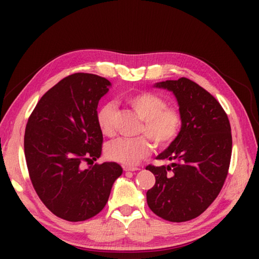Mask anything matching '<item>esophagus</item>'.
Here are the masks:
<instances>
[{"mask_svg": "<svg viewBox=\"0 0 259 259\" xmlns=\"http://www.w3.org/2000/svg\"><path fill=\"white\" fill-rule=\"evenodd\" d=\"M123 170L125 172L126 171H137V170H140V168H136V166H135V168H134V166H124Z\"/></svg>", "mask_w": 259, "mask_h": 259, "instance_id": "obj_1", "label": "esophagus"}]
</instances>
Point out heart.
I'll return each mask as SVG.
<instances>
[{
	"label": "heart",
	"instance_id": "heart-1",
	"mask_svg": "<svg viewBox=\"0 0 259 259\" xmlns=\"http://www.w3.org/2000/svg\"><path fill=\"white\" fill-rule=\"evenodd\" d=\"M125 103L143 120L140 133L151 138L156 146L165 147L176 140L182 129V115L176 108L166 107V102L159 95L143 91L128 96ZM114 114L115 106L112 103L104 104L98 109L96 119L99 130L105 136L114 134ZM152 148L146 137L119 138L106 146V155L117 163L134 166L150 155Z\"/></svg>",
	"mask_w": 259,
	"mask_h": 259
}]
</instances>
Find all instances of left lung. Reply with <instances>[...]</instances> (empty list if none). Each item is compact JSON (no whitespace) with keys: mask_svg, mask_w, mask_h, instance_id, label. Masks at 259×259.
<instances>
[{"mask_svg":"<svg viewBox=\"0 0 259 259\" xmlns=\"http://www.w3.org/2000/svg\"><path fill=\"white\" fill-rule=\"evenodd\" d=\"M154 87L174 94L183 122L176 140L156 156L171 163L146 166L155 176L147 204L165 221L187 222L200 216L224 185L232 154L230 121L213 96L186 77Z\"/></svg>","mask_w":259,"mask_h":259,"instance_id":"8db88e82","label":"left lung"}]
</instances>
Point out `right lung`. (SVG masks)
<instances>
[{"label": "right lung", "mask_w": 259, "mask_h": 259, "mask_svg": "<svg viewBox=\"0 0 259 259\" xmlns=\"http://www.w3.org/2000/svg\"><path fill=\"white\" fill-rule=\"evenodd\" d=\"M111 85L95 74H72L43 95L26 125L25 157L34 190L65 221H85L102 211L122 175L115 162L82 168L83 161L102 155L96 116Z\"/></svg>", "instance_id": "add662e5"}]
</instances>
